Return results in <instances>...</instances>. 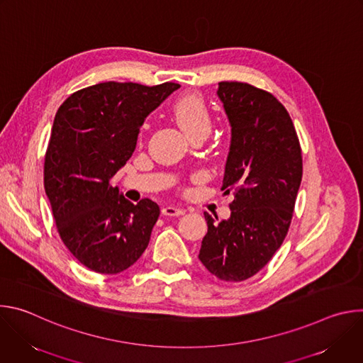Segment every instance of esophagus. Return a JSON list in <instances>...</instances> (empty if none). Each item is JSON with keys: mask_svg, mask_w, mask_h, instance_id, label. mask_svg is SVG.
<instances>
[{"mask_svg": "<svg viewBox=\"0 0 363 363\" xmlns=\"http://www.w3.org/2000/svg\"><path fill=\"white\" fill-rule=\"evenodd\" d=\"M162 214L168 216V217H179V216H184L185 211L182 208H178V206L167 205V206H164V208H162Z\"/></svg>", "mask_w": 363, "mask_h": 363, "instance_id": "obj_1", "label": "esophagus"}]
</instances>
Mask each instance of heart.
I'll return each mask as SVG.
<instances>
[{
    "label": "heart",
    "mask_w": 363,
    "mask_h": 363,
    "mask_svg": "<svg viewBox=\"0 0 363 363\" xmlns=\"http://www.w3.org/2000/svg\"><path fill=\"white\" fill-rule=\"evenodd\" d=\"M172 115L179 128L189 136L205 133L208 135L213 126L211 112L202 96L196 93H185L179 96L172 105ZM145 123L142 129H146Z\"/></svg>",
    "instance_id": "1"
}]
</instances>
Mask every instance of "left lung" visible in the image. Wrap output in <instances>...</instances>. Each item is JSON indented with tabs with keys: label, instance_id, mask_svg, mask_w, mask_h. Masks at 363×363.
<instances>
[{
	"label": "left lung",
	"instance_id": "8db88e82",
	"mask_svg": "<svg viewBox=\"0 0 363 363\" xmlns=\"http://www.w3.org/2000/svg\"><path fill=\"white\" fill-rule=\"evenodd\" d=\"M217 94L231 125L223 179L234 191L231 216L218 221L203 213L199 260L224 281H242L260 272L283 244L303 175L291 118L269 91L241 82L218 83Z\"/></svg>",
	"mask_w": 363,
	"mask_h": 363
}]
</instances>
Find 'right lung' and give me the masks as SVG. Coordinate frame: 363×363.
Returning <instances> with one entry per match:
<instances>
[{
    "label": "right lung",
    "instance_id": "1",
    "mask_svg": "<svg viewBox=\"0 0 363 363\" xmlns=\"http://www.w3.org/2000/svg\"><path fill=\"white\" fill-rule=\"evenodd\" d=\"M177 89L105 82L74 91L56 113L44 189L62 241L96 273L129 269L149 244L158 203H132L111 181L132 157L146 116Z\"/></svg>",
    "mask_w": 363,
    "mask_h": 363
}]
</instances>
